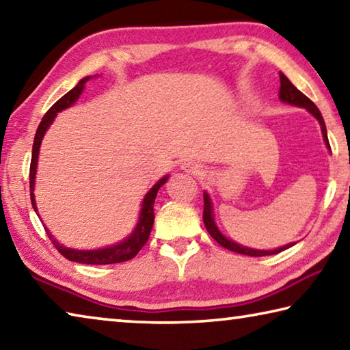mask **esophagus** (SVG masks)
<instances>
[{"label": "esophagus", "instance_id": "34e87169", "mask_svg": "<svg viewBox=\"0 0 350 350\" xmlns=\"http://www.w3.org/2000/svg\"><path fill=\"white\" fill-rule=\"evenodd\" d=\"M182 170L188 174H199L200 173V163L196 161H185L182 163Z\"/></svg>", "mask_w": 350, "mask_h": 350}]
</instances>
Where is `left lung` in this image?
<instances>
[{"label": "left lung", "instance_id": "1", "mask_svg": "<svg viewBox=\"0 0 350 350\" xmlns=\"http://www.w3.org/2000/svg\"><path fill=\"white\" fill-rule=\"evenodd\" d=\"M280 80H281V88H280V100H281V102L287 103V105L298 106V108H304V109L309 111L310 114L319 122L324 144H325V146H327V150L330 151V145H329V139H327V129H325L324 118L321 116V112H319V109L317 108V105L313 103L309 97H306L299 90H296V88L292 85V81H290L282 72H280ZM204 224H205L206 232L210 233L211 238L215 239L217 244H221L224 248H227V250H232V252L241 253V254H247V256H269V254L281 253L284 250H287L288 247L295 245V242H290V244L278 247V248H275V250H258V248H250V247L241 245V244H238V242L228 239L227 236L222 234V232L219 230V227L215 222V215H213V202H211L210 194L206 191H204Z\"/></svg>", "mask_w": 350, "mask_h": 350}]
</instances>
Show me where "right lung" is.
<instances>
[{
	"label": "right lung",
	"instance_id": "1",
	"mask_svg": "<svg viewBox=\"0 0 350 350\" xmlns=\"http://www.w3.org/2000/svg\"><path fill=\"white\" fill-rule=\"evenodd\" d=\"M91 77H85L81 79L77 86L72 88L68 94L58 100V102L52 106V108L46 112L43 120L40 122L37 133H35V139H33V146H32V161H31V176H29V180H31V200H32V206L33 210L37 211L38 215V208L37 204H35V194H33V188H35V177H37V165H38V156H40V146H41V140H43L44 134L49 126L52 125V122L55 120V117L58 112H62L63 109H68L72 106L77 100L80 98L83 90H85V83L90 80ZM168 174L163 176L161 180H157L154 183L152 188H150V191L145 194L144 200H142V208H140V215H139V221L135 224V227L131 233H129L125 239H122L120 242H117L114 245L109 247H103V248H96V250H79V248H69L62 245L54 236L51 234L49 230H47L46 225H43L47 236L52 241V244L55 245V248L60 252L64 258L72 260V262H80V264H92V265H105V264H117V262H125V260L133 259L135 254L140 252V248L146 244L148 238H150L152 224H154V200H156L157 191L161 189L165 182L168 180Z\"/></svg>",
	"mask_w": 350,
	"mask_h": 350
}]
</instances>
